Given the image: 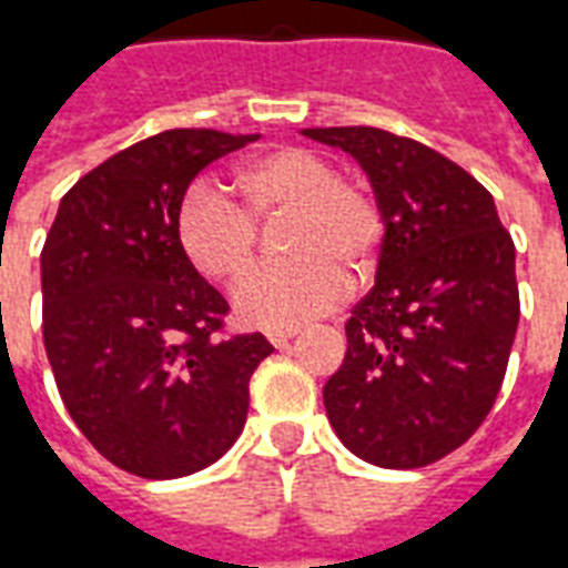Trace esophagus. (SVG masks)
<instances>
[{"label":"esophagus","mask_w":568,"mask_h":568,"mask_svg":"<svg viewBox=\"0 0 568 568\" xmlns=\"http://www.w3.org/2000/svg\"><path fill=\"white\" fill-rule=\"evenodd\" d=\"M266 337H270L272 346H278V349H281V346H287L290 341L296 337V328H281V332H270Z\"/></svg>","instance_id":"1"}]
</instances>
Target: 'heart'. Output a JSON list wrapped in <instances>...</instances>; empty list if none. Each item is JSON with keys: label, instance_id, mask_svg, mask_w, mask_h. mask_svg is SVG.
Instances as JSON below:
<instances>
[{"label": "heart", "instance_id": "obj_1", "mask_svg": "<svg viewBox=\"0 0 568 568\" xmlns=\"http://www.w3.org/2000/svg\"><path fill=\"white\" fill-rule=\"evenodd\" d=\"M240 204L195 183L178 210V245L210 281L243 278L254 261V219L290 213L284 248L296 257L252 272L234 311L254 328H296L332 311L349 281L367 278L382 245V213L362 186L344 183L332 162L302 148H275L234 174Z\"/></svg>", "mask_w": 568, "mask_h": 568}]
</instances>
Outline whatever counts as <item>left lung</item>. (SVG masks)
Masks as SVG:
<instances>
[{"label": "left lung", "instance_id": "obj_1", "mask_svg": "<svg viewBox=\"0 0 568 568\" xmlns=\"http://www.w3.org/2000/svg\"><path fill=\"white\" fill-rule=\"evenodd\" d=\"M302 135L362 165L385 227L373 290L323 388L325 415L364 463H438L477 433L507 373L516 245L489 192L433 148L376 126Z\"/></svg>", "mask_w": 568, "mask_h": 568}]
</instances>
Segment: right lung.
Listing matches in <instances>:
<instances>
[{
	"instance_id": "obj_1",
	"label": "right lung",
	"mask_w": 568,
	"mask_h": 568,
	"mask_svg": "<svg viewBox=\"0 0 568 568\" xmlns=\"http://www.w3.org/2000/svg\"><path fill=\"white\" fill-rule=\"evenodd\" d=\"M261 135L165 130L88 171L41 252L43 346L73 424L144 480L195 474L231 450L263 334L219 341L227 302L178 245L189 183Z\"/></svg>"
}]
</instances>
